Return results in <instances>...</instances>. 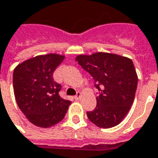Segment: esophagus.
Here are the masks:
<instances>
[{
	"label": "esophagus",
	"mask_w": 158,
	"mask_h": 158,
	"mask_svg": "<svg viewBox=\"0 0 158 158\" xmlns=\"http://www.w3.org/2000/svg\"><path fill=\"white\" fill-rule=\"evenodd\" d=\"M80 97H81V93L78 92V93H77V94L75 95L74 98L75 99H79V98H80Z\"/></svg>",
	"instance_id": "34e87169"
}]
</instances>
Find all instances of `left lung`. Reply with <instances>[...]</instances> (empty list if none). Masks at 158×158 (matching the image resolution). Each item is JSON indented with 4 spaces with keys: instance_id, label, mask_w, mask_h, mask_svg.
Returning a JSON list of instances; mask_svg holds the SVG:
<instances>
[{
    "instance_id": "1",
    "label": "left lung",
    "mask_w": 158,
    "mask_h": 158,
    "mask_svg": "<svg viewBox=\"0 0 158 158\" xmlns=\"http://www.w3.org/2000/svg\"><path fill=\"white\" fill-rule=\"evenodd\" d=\"M75 60L93 76L95 87L99 91L97 106L86 112L89 120L100 128L120 124L132 106L138 86L132 60L109 52L80 54Z\"/></svg>"
}]
</instances>
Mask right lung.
<instances>
[{
    "label": "right lung",
    "mask_w": 158,
    "mask_h": 158,
    "mask_svg": "<svg viewBox=\"0 0 158 158\" xmlns=\"http://www.w3.org/2000/svg\"><path fill=\"white\" fill-rule=\"evenodd\" d=\"M65 59L48 53L31 58L16 66L13 73L14 93L17 105L34 125L48 128L64 118L71 101L59 95L61 85L52 74Z\"/></svg>",
    "instance_id": "add662e5"
}]
</instances>
